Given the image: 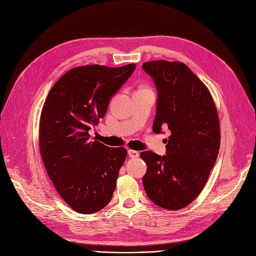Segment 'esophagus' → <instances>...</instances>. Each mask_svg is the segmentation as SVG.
<instances>
[{
    "label": "esophagus",
    "instance_id": "1",
    "mask_svg": "<svg viewBox=\"0 0 256 256\" xmlns=\"http://www.w3.org/2000/svg\"><path fill=\"white\" fill-rule=\"evenodd\" d=\"M128 156H130V158H138L139 156V152H137V150H128Z\"/></svg>",
    "mask_w": 256,
    "mask_h": 256
}]
</instances>
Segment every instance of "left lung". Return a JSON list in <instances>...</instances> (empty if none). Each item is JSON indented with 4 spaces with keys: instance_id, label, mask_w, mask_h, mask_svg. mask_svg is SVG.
<instances>
[{
    "instance_id": "left-lung-1",
    "label": "left lung",
    "mask_w": 256,
    "mask_h": 256,
    "mask_svg": "<svg viewBox=\"0 0 256 256\" xmlns=\"http://www.w3.org/2000/svg\"><path fill=\"white\" fill-rule=\"evenodd\" d=\"M158 90L152 130L168 128L166 156L141 152L147 165L144 190L165 210H180L201 193L220 148L216 104L208 87L182 62L158 60L142 65Z\"/></svg>"
}]
</instances>
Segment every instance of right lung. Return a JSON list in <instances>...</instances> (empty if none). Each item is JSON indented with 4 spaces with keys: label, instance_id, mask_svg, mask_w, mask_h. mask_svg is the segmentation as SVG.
Listing matches in <instances>:
<instances>
[{
    "label": "right lung",
    "instance_id": "1",
    "mask_svg": "<svg viewBox=\"0 0 256 256\" xmlns=\"http://www.w3.org/2000/svg\"><path fill=\"white\" fill-rule=\"evenodd\" d=\"M136 68L104 65L78 66L67 72L50 90L39 124V150L57 192L80 214H93L110 202L124 147L91 141L88 130L98 126L111 98Z\"/></svg>",
    "mask_w": 256,
    "mask_h": 256
}]
</instances>
